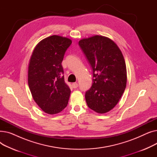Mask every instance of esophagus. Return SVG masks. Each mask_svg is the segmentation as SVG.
<instances>
[{
  "instance_id": "esophagus-1",
  "label": "esophagus",
  "mask_w": 157,
  "mask_h": 157,
  "mask_svg": "<svg viewBox=\"0 0 157 157\" xmlns=\"http://www.w3.org/2000/svg\"><path fill=\"white\" fill-rule=\"evenodd\" d=\"M72 87H73L74 88H77L78 87V84L77 83H74L72 85Z\"/></svg>"
}]
</instances>
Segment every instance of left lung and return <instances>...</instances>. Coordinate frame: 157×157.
<instances>
[{
    "label": "left lung",
    "instance_id": "1",
    "mask_svg": "<svg viewBox=\"0 0 157 157\" xmlns=\"http://www.w3.org/2000/svg\"><path fill=\"white\" fill-rule=\"evenodd\" d=\"M79 46L93 71L92 85L86 92L89 108L105 113L117 104L127 84V69L123 54L114 41L94 36L81 39Z\"/></svg>",
    "mask_w": 157,
    "mask_h": 157
}]
</instances>
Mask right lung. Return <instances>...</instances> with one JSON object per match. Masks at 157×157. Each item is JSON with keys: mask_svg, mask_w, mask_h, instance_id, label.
Returning <instances> with one entry per match:
<instances>
[{"mask_svg": "<svg viewBox=\"0 0 157 157\" xmlns=\"http://www.w3.org/2000/svg\"><path fill=\"white\" fill-rule=\"evenodd\" d=\"M71 44L68 38L52 36L38 43L30 58V90L37 104L49 114L60 113L69 102L71 90L65 83L62 62Z\"/></svg>", "mask_w": 157, "mask_h": 157, "instance_id": "obj_1", "label": "right lung"}]
</instances>
